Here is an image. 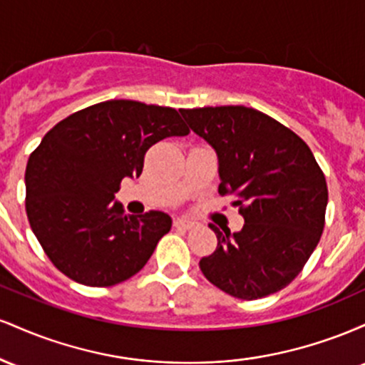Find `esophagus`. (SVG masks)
Wrapping results in <instances>:
<instances>
[{
	"label": "esophagus",
	"mask_w": 365,
	"mask_h": 365,
	"mask_svg": "<svg viewBox=\"0 0 365 365\" xmlns=\"http://www.w3.org/2000/svg\"><path fill=\"white\" fill-rule=\"evenodd\" d=\"M195 225H197V221L188 220V217H177V220H175V226H177V228L190 230V228H194Z\"/></svg>",
	"instance_id": "1"
}]
</instances>
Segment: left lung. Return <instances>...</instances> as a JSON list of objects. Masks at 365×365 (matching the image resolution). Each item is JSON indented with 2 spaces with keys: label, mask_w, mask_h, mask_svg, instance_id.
<instances>
[{
  "label": "left lung",
  "mask_w": 365,
  "mask_h": 365,
  "mask_svg": "<svg viewBox=\"0 0 365 365\" xmlns=\"http://www.w3.org/2000/svg\"><path fill=\"white\" fill-rule=\"evenodd\" d=\"M216 150L221 195H235L240 232L221 233L199 266L215 287L242 300L279 292L302 271L324 228L328 185L309 145L271 116L245 106L180 110Z\"/></svg>",
  "instance_id": "8db88e82"
}]
</instances>
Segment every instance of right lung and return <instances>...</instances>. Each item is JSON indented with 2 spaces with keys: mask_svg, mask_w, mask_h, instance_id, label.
<instances>
[{
  "mask_svg": "<svg viewBox=\"0 0 365 365\" xmlns=\"http://www.w3.org/2000/svg\"><path fill=\"white\" fill-rule=\"evenodd\" d=\"M188 132L173 108L111 99L46 133L25 170V209L63 274L87 287H111L145 266L171 217L161 211L127 216L111 200L121 180L139 178L150 145Z\"/></svg>",
  "mask_w": 365,
  "mask_h": 365,
  "instance_id": "1",
  "label": "right lung"
}]
</instances>
